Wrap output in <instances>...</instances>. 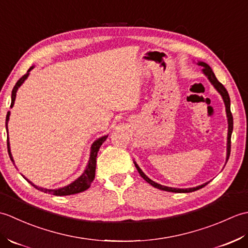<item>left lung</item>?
Here are the masks:
<instances>
[{"label":"left lung","mask_w":248,"mask_h":248,"mask_svg":"<svg viewBox=\"0 0 248 248\" xmlns=\"http://www.w3.org/2000/svg\"><path fill=\"white\" fill-rule=\"evenodd\" d=\"M198 65L202 66L203 67V73L205 76L208 77V78L213 84V86L217 89V92L222 94V97L224 99V102L226 105V112H227V117H228V143H227V161L229 159V155H230V150H231V133H232V129H233V117H232V114H231V110H230V98H229V94L227 89L224 87V85L220 82H218V80L215 77V75L213 73L212 69L210 68V66L208 64H205V62H199ZM135 167L138 168V170L140 172V175L143 177L145 180L148 182L149 184H151L152 186H155L156 188H160L163 189V191H167V192H172V193H191L194 191H197V189L203 187L204 186H207L208 183H204L202 186H199L196 187H191V188H173V187H168V186H161L159 183H155V181H152L151 179H149L147 177L145 173L141 171L140 168L138 166V164L135 163Z\"/></svg>","instance_id":"1"}]
</instances>
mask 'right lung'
<instances>
[{"label":"right lung","instance_id":"add662e5","mask_svg":"<svg viewBox=\"0 0 248 248\" xmlns=\"http://www.w3.org/2000/svg\"><path fill=\"white\" fill-rule=\"evenodd\" d=\"M33 69V67H31L28 73H25L24 76L21 77L18 82L16 83V85L14 86V89L12 92V104H10V108L14 107V103H15V100H16V93H17V91L18 88L21 86V84H22L25 78L29 77L30 75V71ZM9 119V112L7 113L6 115V130H7V121ZM8 131V130H7ZM108 136H103V138L97 140L93 144L92 146V151H91V157H89V161H88V165L86 167L85 171L83 172V175L78 178L77 180L75 182H72L71 184H69V186H67L65 187H62V188H59V189H46V188H43V187H38L34 186L33 183H31V181H29L31 186H33L34 187H36L37 189H40L41 192H45V193H48V194H52V195H55V196H66V195H72V194H77V193H81V192H84L86 191L87 188L91 187L92 186V182L93 181V178H94V171H96V159H97V154L99 151V148L101 147V145L104 143V140H107ZM7 149H8V155H9V157L10 160L13 161L14 163V160H13V156H12V154H10V148H9V141H8V138H7ZM15 165V164H14Z\"/></svg>","mask_w":248,"mask_h":248}]
</instances>
